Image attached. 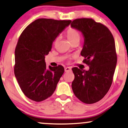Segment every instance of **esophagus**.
<instances>
[{
	"label": "esophagus",
	"instance_id": "1",
	"mask_svg": "<svg viewBox=\"0 0 128 128\" xmlns=\"http://www.w3.org/2000/svg\"><path fill=\"white\" fill-rule=\"evenodd\" d=\"M64 71L65 72H71L72 71V68L70 67H66L64 68Z\"/></svg>",
	"mask_w": 128,
	"mask_h": 128
}]
</instances>
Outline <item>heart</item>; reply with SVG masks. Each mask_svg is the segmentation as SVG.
Here are the masks:
<instances>
[{
	"label": "heart",
	"mask_w": 128,
	"mask_h": 128,
	"mask_svg": "<svg viewBox=\"0 0 128 128\" xmlns=\"http://www.w3.org/2000/svg\"><path fill=\"white\" fill-rule=\"evenodd\" d=\"M67 36L70 42L74 41V40H79L80 35L77 30L70 28L67 31Z\"/></svg>",
	"instance_id": "b5f03b06"
}]
</instances>
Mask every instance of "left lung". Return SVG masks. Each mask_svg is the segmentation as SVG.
Listing matches in <instances>:
<instances>
[{
    "label": "left lung",
    "mask_w": 128,
    "mask_h": 128,
    "mask_svg": "<svg viewBox=\"0 0 128 128\" xmlns=\"http://www.w3.org/2000/svg\"><path fill=\"white\" fill-rule=\"evenodd\" d=\"M70 26L83 35L80 54L90 68L87 71L73 68L72 87L80 101L93 104L104 97L112 82L117 62L114 38L107 27L92 18L76 19Z\"/></svg>",
    "instance_id": "8db88e82"
}]
</instances>
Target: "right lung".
<instances>
[{"label":"right lung","instance_id":"1","mask_svg":"<svg viewBox=\"0 0 128 128\" xmlns=\"http://www.w3.org/2000/svg\"><path fill=\"white\" fill-rule=\"evenodd\" d=\"M71 22L39 18L29 24L20 36L15 50L14 74L28 98L40 102L55 92L64 68L59 65L46 69L45 57L54 40Z\"/></svg>","mask_w":128,"mask_h":128}]
</instances>
